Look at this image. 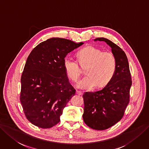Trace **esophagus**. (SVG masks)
I'll return each instance as SVG.
<instances>
[{
    "mask_svg": "<svg viewBox=\"0 0 149 149\" xmlns=\"http://www.w3.org/2000/svg\"><path fill=\"white\" fill-rule=\"evenodd\" d=\"M75 93H76L77 95H82V93L81 91H78V90H77L75 91Z\"/></svg>",
    "mask_w": 149,
    "mask_h": 149,
    "instance_id": "esophagus-1",
    "label": "esophagus"
}]
</instances>
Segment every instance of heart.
<instances>
[{
	"label": "heart",
	"instance_id": "heart-1",
	"mask_svg": "<svg viewBox=\"0 0 149 149\" xmlns=\"http://www.w3.org/2000/svg\"><path fill=\"white\" fill-rule=\"evenodd\" d=\"M77 61L67 56L63 61L66 74L72 81L79 78L81 67L87 74L76 84L78 88L91 90L96 85L101 87L112 79L116 69V59L112 52H102L93 46H88L77 53ZM79 62V63L78 62Z\"/></svg>",
	"mask_w": 149,
	"mask_h": 149
}]
</instances>
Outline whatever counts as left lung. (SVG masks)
Returning a JSON list of instances; mask_svg holds the SVG:
<instances>
[{"mask_svg":"<svg viewBox=\"0 0 149 149\" xmlns=\"http://www.w3.org/2000/svg\"><path fill=\"white\" fill-rule=\"evenodd\" d=\"M95 41L105 42L111 47L116 59V69L104 88L84 93L83 118L90 128L104 130L122 118L130 102L132 81L128 58L122 49L106 38H96Z\"/></svg>","mask_w":149,"mask_h":149,"instance_id":"left-lung-1","label":"left lung"}]
</instances>
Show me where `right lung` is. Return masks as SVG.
<instances>
[{
  "mask_svg": "<svg viewBox=\"0 0 149 149\" xmlns=\"http://www.w3.org/2000/svg\"><path fill=\"white\" fill-rule=\"evenodd\" d=\"M83 44L54 37L38 44L29 54L21 75L20 101L32 124L49 128L59 122L64 108L75 93L63 61Z\"/></svg>",
  "mask_w": 149,
  "mask_h": 149,
  "instance_id": "right-lung-1",
  "label": "right lung"
}]
</instances>
